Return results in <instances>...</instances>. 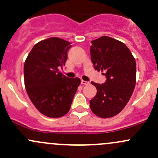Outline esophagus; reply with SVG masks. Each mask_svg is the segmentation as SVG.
I'll return each mask as SVG.
<instances>
[{"label": "esophagus", "mask_w": 158, "mask_h": 158, "mask_svg": "<svg viewBox=\"0 0 158 158\" xmlns=\"http://www.w3.org/2000/svg\"><path fill=\"white\" fill-rule=\"evenodd\" d=\"M89 84V81H81V84H83V85H88V84Z\"/></svg>", "instance_id": "obj_1"}]
</instances>
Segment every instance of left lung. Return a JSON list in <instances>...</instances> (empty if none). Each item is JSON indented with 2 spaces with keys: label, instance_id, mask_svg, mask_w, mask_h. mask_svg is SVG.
I'll use <instances>...</instances> for the list:
<instances>
[{
  "label": "left lung",
  "instance_id": "left-lung-1",
  "mask_svg": "<svg viewBox=\"0 0 158 158\" xmlns=\"http://www.w3.org/2000/svg\"><path fill=\"white\" fill-rule=\"evenodd\" d=\"M91 60L95 70L105 73V84L91 82L97 89L89 101L91 111L102 118H111L123 109L133 94L136 81L135 60L128 47L108 36L92 40Z\"/></svg>",
  "mask_w": 158,
  "mask_h": 158
}]
</instances>
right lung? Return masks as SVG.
<instances>
[{
    "mask_svg": "<svg viewBox=\"0 0 158 158\" xmlns=\"http://www.w3.org/2000/svg\"><path fill=\"white\" fill-rule=\"evenodd\" d=\"M70 42L50 38L33 47L24 65L26 92L35 108L49 118H60L69 111L81 84L78 77L69 78L59 72L65 65Z\"/></svg>",
    "mask_w": 158,
    "mask_h": 158,
    "instance_id": "1",
    "label": "right lung"
}]
</instances>
